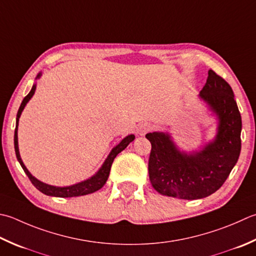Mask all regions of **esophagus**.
Returning <instances> with one entry per match:
<instances>
[{"mask_svg":"<svg viewBox=\"0 0 256 256\" xmlns=\"http://www.w3.org/2000/svg\"><path fill=\"white\" fill-rule=\"evenodd\" d=\"M150 130H151V125H150L148 122H142L138 125L136 133L138 135H141V136H143V135L146 134Z\"/></svg>","mask_w":256,"mask_h":256,"instance_id":"obj_1","label":"esophagus"}]
</instances>
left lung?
Returning a JSON list of instances; mask_svg holds the SVG:
<instances>
[{
  "instance_id": "left-lung-1",
  "label": "left lung",
  "mask_w": 256,
  "mask_h": 256,
  "mask_svg": "<svg viewBox=\"0 0 256 256\" xmlns=\"http://www.w3.org/2000/svg\"><path fill=\"white\" fill-rule=\"evenodd\" d=\"M198 98L218 121L211 141L186 152L180 150L168 132L145 135L152 144L150 181L162 195L182 200L206 198L222 186L238 160L242 118L232 88L210 70Z\"/></svg>"
}]
</instances>
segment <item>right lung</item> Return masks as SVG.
Instances as JSON below:
<instances>
[{
	"label": "right lung",
	"mask_w": 256,
	"mask_h": 256,
	"mask_svg": "<svg viewBox=\"0 0 256 256\" xmlns=\"http://www.w3.org/2000/svg\"><path fill=\"white\" fill-rule=\"evenodd\" d=\"M42 76V72H40L35 80H38ZM35 90H36V83L33 84V86L31 88V91L23 98V101L20 105V108L16 114V125H15V131H14V148H15V154H16V158L18 163L21 164V166L23 168V171L25 174L28 175L30 181L32 182V184L40 192H42L45 195H48V196H55V198H74V196H82V195H88L96 192L98 190L102 188L103 185L106 183L110 171H111V166L112 163L114 161V158H116V155L118 153H121L123 150L128 146V145L131 143L133 140L135 138L134 134H130L128 136H125L121 142H120L116 146H114L112 148V151L110 152L108 155V158H105V161L103 162L102 166L98 168V171L92 175L91 178H88L86 180H84L82 182L75 183L73 185H68V186H55V185H50L44 182H41L40 180H38L35 176L30 173L28 170L25 166L21 155H20L18 151V120L21 114L23 112L24 108L26 106V104L28 103L30 100L32 98V96L35 93Z\"/></svg>",
	"instance_id": "right-lung-1"
}]
</instances>
